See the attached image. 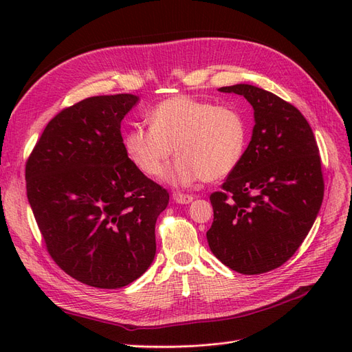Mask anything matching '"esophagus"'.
Returning a JSON list of instances; mask_svg holds the SVG:
<instances>
[{
  "instance_id": "1",
  "label": "esophagus",
  "mask_w": 352,
  "mask_h": 352,
  "mask_svg": "<svg viewBox=\"0 0 352 352\" xmlns=\"http://www.w3.org/2000/svg\"><path fill=\"white\" fill-rule=\"evenodd\" d=\"M173 199L179 204H189L190 201L194 199L192 195H188V194H180V192H173Z\"/></svg>"
}]
</instances>
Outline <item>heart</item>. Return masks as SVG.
Listing matches in <instances>:
<instances>
[{
	"mask_svg": "<svg viewBox=\"0 0 352 352\" xmlns=\"http://www.w3.org/2000/svg\"><path fill=\"white\" fill-rule=\"evenodd\" d=\"M150 127L135 126L124 135V150L148 177L163 172L170 155H177L166 177L176 185L226 177L247 150L248 126L230 105L176 95L150 113Z\"/></svg>",
	"mask_w": 352,
	"mask_h": 352,
	"instance_id": "obj_1",
	"label": "heart"
}]
</instances>
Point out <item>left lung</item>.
<instances>
[{
  "instance_id": "8db88e82",
  "label": "left lung",
  "mask_w": 352,
  "mask_h": 352,
  "mask_svg": "<svg viewBox=\"0 0 352 352\" xmlns=\"http://www.w3.org/2000/svg\"><path fill=\"white\" fill-rule=\"evenodd\" d=\"M254 109L252 138L239 166L210 195L211 252L229 269L261 274L280 267L301 247L322 207L324 180L311 126L269 91L239 83Z\"/></svg>"
}]
</instances>
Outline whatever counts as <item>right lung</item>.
Returning <instances> with one entry per match:
<instances>
[{
    "instance_id": "right-lung-1",
    "label": "right lung",
    "mask_w": 352,
    "mask_h": 352,
    "mask_svg": "<svg viewBox=\"0 0 352 352\" xmlns=\"http://www.w3.org/2000/svg\"><path fill=\"white\" fill-rule=\"evenodd\" d=\"M138 97L100 95L56 114L26 160V194L51 258L73 279L117 289L155 255L168 192L135 167L120 123Z\"/></svg>"
}]
</instances>
